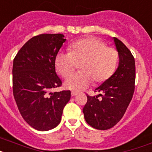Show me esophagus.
Instances as JSON below:
<instances>
[{"label": "esophagus", "mask_w": 152, "mask_h": 152, "mask_svg": "<svg viewBox=\"0 0 152 152\" xmlns=\"http://www.w3.org/2000/svg\"><path fill=\"white\" fill-rule=\"evenodd\" d=\"M71 95H72V96H75L77 95V93H76V92L72 91V93H71Z\"/></svg>", "instance_id": "34e87169"}]
</instances>
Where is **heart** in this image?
I'll list each match as a JSON object with an SVG mask.
<instances>
[{"instance_id": "1", "label": "heart", "mask_w": 152, "mask_h": 152, "mask_svg": "<svg viewBox=\"0 0 152 152\" xmlns=\"http://www.w3.org/2000/svg\"><path fill=\"white\" fill-rule=\"evenodd\" d=\"M71 52H60L56 58V66L62 76L73 71L76 62H81L80 72L71 74L64 82L66 89L81 91L90 86L94 80L100 83L109 79L115 72L118 53L115 48L96 38L77 41L70 46Z\"/></svg>"}]
</instances>
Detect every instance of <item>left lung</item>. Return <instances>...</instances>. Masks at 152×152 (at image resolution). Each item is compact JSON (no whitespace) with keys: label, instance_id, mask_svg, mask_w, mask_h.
Returning <instances> with one entry per match:
<instances>
[{"label":"left lung","instance_id":"obj_1","mask_svg":"<svg viewBox=\"0 0 152 152\" xmlns=\"http://www.w3.org/2000/svg\"><path fill=\"white\" fill-rule=\"evenodd\" d=\"M112 39L118 52V67L109 79L96 88L95 91L100 94L87 96L83 109L86 123L98 130L110 129L121 121L134 91V58L121 41Z\"/></svg>","mask_w":152,"mask_h":152}]
</instances>
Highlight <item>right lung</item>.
I'll return each mask as SVG.
<instances>
[{"label":"right lung","mask_w":152,"mask_h":152,"mask_svg":"<svg viewBox=\"0 0 152 152\" xmlns=\"http://www.w3.org/2000/svg\"><path fill=\"white\" fill-rule=\"evenodd\" d=\"M62 34H42L29 39L13 62V94L25 121L38 131L58 125L71 92H52L61 86L55 62L66 42Z\"/></svg>","instance_id":"add662e5"}]
</instances>
